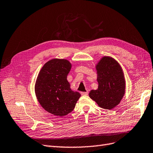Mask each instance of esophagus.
Returning a JSON list of instances; mask_svg holds the SVG:
<instances>
[{
    "label": "esophagus",
    "instance_id": "1",
    "mask_svg": "<svg viewBox=\"0 0 153 153\" xmlns=\"http://www.w3.org/2000/svg\"><path fill=\"white\" fill-rule=\"evenodd\" d=\"M80 94H81L82 95H87L88 94V91H85V92H81Z\"/></svg>",
    "mask_w": 153,
    "mask_h": 153
}]
</instances>
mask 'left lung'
Listing matches in <instances>:
<instances>
[{
    "label": "left lung",
    "mask_w": 153,
    "mask_h": 153,
    "mask_svg": "<svg viewBox=\"0 0 153 153\" xmlns=\"http://www.w3.org/2000/svg\"><path fill=\"white\" fill-rule=\"evenodd\" d=\"M99 84L89 96L102 108L111 110L120 104L125 92V81L119 63L109 56L102 57L96 66Z\"/></svg>",
    "instance_id": "obj_1"
}]
</instances>
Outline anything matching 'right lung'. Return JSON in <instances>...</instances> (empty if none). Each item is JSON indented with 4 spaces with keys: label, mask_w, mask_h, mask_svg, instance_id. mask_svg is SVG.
Here are the masks:
<instances>
[{
    "label": "right lung",
    "mask_w": 153,
    "mask_h": 153,
    "mask_svg": "<svg viewBox=\"0 0 153 153\" xmlns=\"http://www.w3.org/2000/svg\"><path fill=\"white\" fill-rule=\"evenodd\" d=\"M71 64L64 59H53L41 69L35 92L43 108L54 115L65 116L75 107L80 94L73 91L67 80Z\"/></svg>",
    "instance_id": "1"
}]
</instances>
